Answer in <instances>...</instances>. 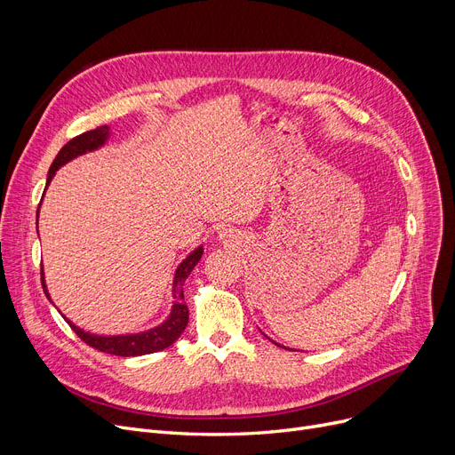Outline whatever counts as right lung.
Here are the masks:
<instances>
[{
    "label": "right lung",
    "mask_w": 455,
    "mask_h": 455,
    "mask_svg": "<svg viewBox=\"0 0 455 455\" xmlns=\"http://www.w3.org/2000/svg\"><path fill=\"white\" fill-rule=\"evenodd\" d=\"M107 138H108V127L107 125H101L98 129H92V131H86V132H83L76 138H71L66 143V146L59 151V155L55 156V160L50 167V175H47V184L52 182L55 172L59 170L60 165H64L71 158H76V156H79L86 151L98 149L100 146H103ZM201 256H203V247L196 249L179 266V269L175 273V280H173L175 304H173V309H172V315L167 317V321L162 323L160 326H156L153 330H148V331H141V333H132V336H112V338L92 336V333L83 331L81 328H77L76 324H71L68 321L71 330H74L88 347H92L95 350L107 352V354H114V355H124V357H127V355H143V354H153V352L167 348L179 339V336L188 326V306L184 302L182 283L188 278V275L191 273V269L197 266V261L201 259ZM42 288H44V293L47 295L44 276H42ZM47 299H50V295H47Z\"/></svg>",
    "instance_id": "1"
}]
</instances>
